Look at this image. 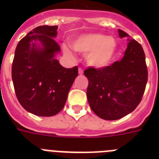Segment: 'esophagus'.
Returning <instances> with one entry per match:
<instances>
[{
    "label": "esophagus",
    "mask_w": 159,
    "mask_h": 159,
    "mask_svg": "<svg viewBox=\"0 0 159 159\" xmlns=\"http://www.w3.org/2000/svg\"><path fill=\"white\" fill-rule=\"evenodd\" d=\"M83 73H84V70L80 67V68H79V74H80V75H83Z\"/></svg>",
    "instance_id": "esophagus-1"
}]
</instances>
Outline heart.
Here are the masks:
<instances>
[{
  "instance_id": "heart-1",
  "label": "heart",
  "mask_w": 159,
  "mask_h": 159,
  "mask_svg": "<svg viewBox=\"0 0 159 159\" xmlns=\"http://www.w3.org/2000/svg\"><path fill=\"white\" fill-rule=\"evenodd\" d=\"M71 47L75 52L87 55V61L92 67H103L113 60L117 42L111 36L102 33H88L79 36L71 42ZM63 51L67 57H72L71 49L63 46Z\"/></svg>"
}]
</instances>
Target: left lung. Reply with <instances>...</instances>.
Returning <instances> with one entry per match:
<instances>
[{
	"instance_id": "1",
	"label": "left lung",
	"mask_w": 159,
	"mask_h": 159,
	"mask_svg": "<svg viewBox=\"0 0 159 159\" xmlns=\"http://www.w3.org/2000/svg\"><path fill=\"white\" fill-rule=\"evenodd\" d=\"M120 38L130 36L119 29ZM124 57L111 66L88 67L87 97L95 115L105 120H116L130 114L141 102L148 79L145 53L139 42L128 39Z\"/></svg>"
}]
</instances>
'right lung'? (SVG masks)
<instances>
[{"label": "right lung", "instance_id": "right-lung-1", "mask_svg": "<svg viewBox=\"0 0 159 159\" xmlns=\"http://www.w3.org/2000/svg\"><path fill=\"white\" fill-rule=\"evenodd\" d=\"M57 29V25H42L32 29L19 41L12 61L16 98L25 110L38 116H53L62 110L78 75L77 66L65 68L55 59L60 50L54 39Z\"/></svg>", "mask_w": 159, "mask_h": 159}]
</instances>
